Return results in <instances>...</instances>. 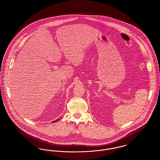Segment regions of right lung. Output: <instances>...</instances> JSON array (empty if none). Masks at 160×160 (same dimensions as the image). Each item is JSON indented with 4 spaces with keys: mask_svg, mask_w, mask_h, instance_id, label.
Segmentation results:
<instances>
[{
    "mask_svg": "<svg viewBox=\"0 0 160 160\" xmlns=\"http://www.w3.org/2000/svg\"><path fill=\"white\" fill-rule=\"evenodd\" d=\"M58 121V120H56V121H53V122H57V121Z\"/></svg>",
    "mask_w": 160,
    "mask_h": 160,
    "instance_id": "right-lung-1",
    "label": "right lung"
}]
</instances>
